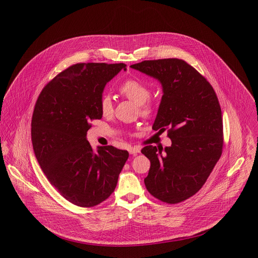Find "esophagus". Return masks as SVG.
Here are the masks:
<instances>
[{
  "label": "esophagus",
  "instance_id": "obj_1",
  "mask_svg": "<svg viewBox=\"0 0 258 258\" xmlns=\"http://www.w3.org/2000/svg\"><path fill=\"white\" fill-rule=\"evenodd\" d=\"M128 152L132 155H137L138 153H140V148L139 147H131V148H128Z\"/></svg>",
  "mask_w": 258,
  "mask_h": 258
}]
</instances>
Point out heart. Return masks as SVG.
I'll return each mask as SVG.
<instances>
[{
    "label": "heart",
    "instance_id": "obj_1",
    "mask_svg": "<svg viewBox=\"0 0 258 258\" xmlns=\"http://www.w3.org/2000/svg\"><path fill=\"white\" fill-rule=\"evenodd\" d=\"M119 91L123 96L140 105L144 114H148L151 112L152 106L149 103H147V101L150 98L151 93L149 88L145 84L137 79H130L120 86ZM100 109L103 115L107 116L111 114L113 112L112 98L109 95H104L100 101Z\"/></svg>",
    "mask_w": 258,
    "mask_h": 258
}]
</instances>
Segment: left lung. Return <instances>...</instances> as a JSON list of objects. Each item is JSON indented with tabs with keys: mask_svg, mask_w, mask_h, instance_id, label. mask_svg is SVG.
<instances>
[{
	"mask_svg": "<svg viewBox=\"0 0 258 258\" xmlns=\"http://www.w3.org/2000/svg\"><path fill=\"white\" fill-rule=\"evenodd\" d=\"M157 80L162 98L154 131L169 127L171 146H146L142 153L151 166L144 179L155 198L170 204L196 194L223 152L222 110L211 85L187 62L176 58L131 65Z\"/></svg>",
	"mask_w": 258,
	"mask_h": 258,
	"instance_id": "left-lung-1",
	"label": "left lung"
}]
</instances>
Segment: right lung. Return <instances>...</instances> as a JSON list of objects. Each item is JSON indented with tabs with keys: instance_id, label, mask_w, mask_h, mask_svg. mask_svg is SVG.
Masks as SVG:
<instances>
[{
	"instance_id": "add662e5",
	"label": "right lung",
	"mask_w": 258,
	"mask_h": 258,
	"mask_svg": "<svg viewBox=\"0 0 258 258\" xmlns=\"http://www.w3.org/2000/svg\"><path fill=\"white\" fill-rule=\"evenodd\" d=\"M125 64L80 63L68 67L42 91L31 120L38 162L52 185L69 202L93 207L114 191L128 152L113 146L95 151L87 133L102 118L100 101L107 83Z\"/></svg>"
}]
</instances>
